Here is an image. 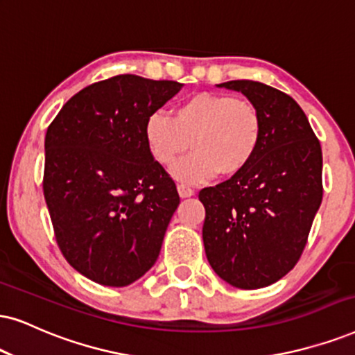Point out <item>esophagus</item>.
<instances>
[{
  "mask_svg": "<svg viewBox=\"0 0 355 355\" xmlns=\"http://www.w3.org/2000/svg\"><path fill=\"white\" fill-rule=\"evenodd\" d=\"M177 190H178V195H180V198H190V196L195 195V190L187 185H178Z\"/></svg>",
  "mask_w": 355,
  "mask_h": 355,
  "instance_id": "esophagus-1",
  "label": "esophagus"
}]
</instances>
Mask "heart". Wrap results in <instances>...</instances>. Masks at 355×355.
Instances as JSON below:
<instances>
[{
  "mask_svg": "<svg viewBox=\"0 0 355 355\" xmlns=\"http://www.w3.org/2000/svg\"><path fill=\"white\" fill-rule=\"evenodd\" d=\"M262 116L254 103L227 93L201 92L175 107L173 118L155 111L146 119L150 155L164 167L188 147L193 152L175 164L172 175L185 183H205L221 172L236 175L252 162L262 141Z\"/></svg>",
  "mask_w": 355,
  "mask_h": 355,
  "instance_id": "heart-1",
  "label": "heart"
}]
</instances>
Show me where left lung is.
<instances>
[{
  "label": "left lung",
  "instance_id": "obj_1",
  "mask_svg": "<svg viewBox=\"0 0 355 355\" xmlns=\"http://www.w3.org/2000/svg\"><path fill=\"white\" fill-rule=\"evenodd\" d=\"M219 88L241 92L262 116V141L248 167L203 188L205 252L224 282L268 286L297 266L322 200V154L293 98L252 80Z\"/></svg>",
  "mask_w": 355,
  "mask_h": 355
}]
</instances>
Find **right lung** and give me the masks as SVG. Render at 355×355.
Returning a JSON list of instances; mask_svg holds the SVG:
<instances>
[{"instance_id": "obj_1", "label": "right lung", "mask_w": 355, "mask_h": 355, "mask_svg": "<svg viewBox=\"0 0 355 355\" xmlns=\"http://www.w3.org/2000/svg\"><path fill=\"white\" fill-rule=\"evenodd\" d=\"M182 87L116 75L71 96L49 125L42 187L57 244L96 284L131 285L159 257L180 196L144 125Z\"/></svg>"}]
</instances>
